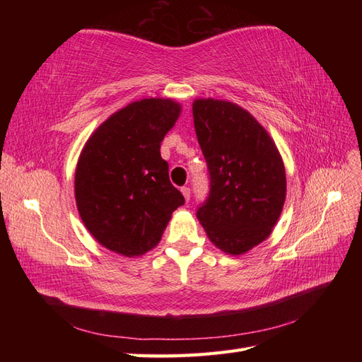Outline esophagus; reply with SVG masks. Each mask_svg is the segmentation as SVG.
<instances>
[{"instance_id":"1","label":"esophagus","mask_w":362,"mask_h":362,"mask_svg":"<svg viewBox=\"0 0 362 362\" xmlns=\"http://www.w3.org/2000/svg\"><path fill=\"white\" fill-rule=\"evenodd\" d=\"M180 191H182L183 197H185V201L188 202V201H189V196H191V189H189L188 187H182V188H180Z\"/></svg>"}]
</instances>
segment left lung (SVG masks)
Listing matches in <instances>:
<instances>
[{"label":"left lung","mask_w":362,"mask_h":362,"mask_svg":"<svg viewBox=\"0 0 362 362\" xmlns=\"http://www.w3.org/2000/svg\"><path fill=\"white\" fill-rule=\"evenodd\" d=\"M193 117L210 180L196 216L214 245L240 255L264 241L280 218L286 197L281 157L263 126L240 105L197 99Z\"/></svg>","instance_id":"8db88e82"}]
</instances>
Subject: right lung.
<instances>
[{
	"label": "right lung",
	"mask_w": 362,
	"mask_h": 362,
	"mask_svg": "<svg viewBox=\"0 0 362 362\" xmlns=\"http://www.w3.org/2000/svg\"><path fill=\"white\" fill-rule=\"evenodd\" d=\"M179 113L180 105L171 99H141L113 113L87 141L76 168V202L83 224L104 247L143 255L185 204L160 156V143Z\"/></svg>",
	"instance_id": "add662e5"
}]
</instances>
